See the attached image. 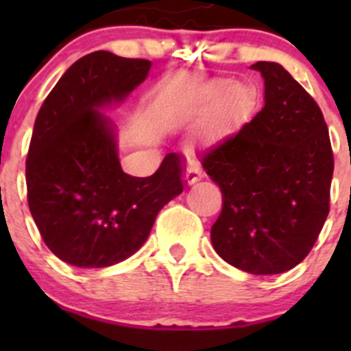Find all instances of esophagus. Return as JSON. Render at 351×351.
Listing matches in <instances>:
<instances>
[{"label": "esophagus", "mask_w": 351, "mask_h": 351, "mask_svg": "<svg viewBox=\"0 0 351 351\" xmlns=\"http://www.w3.org/2000/svg\"><path fill=\"white\" fill-rule=\"evenodd\" d=\"M204 178V171H202L200 165H197V162H190L189 166H186V182H189V185H195L197 182H200V180Z\"/></svg>", "instance_id": "34e87169"}]
</instances>
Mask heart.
<instances>
[{"instance_id":"obj_1","label":"heart","mask_w":351,"mask_h":351,"mask_svg":"<svg viewBox=\"0 0 351 351\" xmlns=\"http://www.w3.org/2000/svg\"><path fill=\"white\" fill-rule=\"evenodd\" d=\"M173 119H178V115H173Z\"/></svg>"}]
</instances>
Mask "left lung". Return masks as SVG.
<instances>
[{"mask_svg": "<svg viewBox=\"0 0 351 351\" xmlns=\"http://www.w3.org/2000/svg\"><path fill=\"white\" fill-rule=\"evenodd\" d=\"M263 77L261 112L200 162L222 192L212 246L253 275L284 274L309 254L329 212L331 143L316 101L277 62L251 66Z\"/></svg>", "mask_w": 351, "mask_h": 351, "instance_id": "obj_1", "label": "left lung"}]
</instances>
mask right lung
Returning a JSON list of instances; mask_svg holds the SVG:
<instances>
[{"label":"right lung","mask_w":351,"mask_h":351,"mask_svg":"<svg viewBox=\"0 0 351 351\" xmlns=\"http://www.w3.org/2000/svg\"><path fill=\"white\" fill-rule=\"evenodd\" d=\"M151 66L91 52L62 74L35 119L25 169L28 207L49 250L73 267L105 268L132 256L159 210L185 189L175 153L147 178L123 173L117 125L105 115Z\"/></svg>","instance_id":"add662e5"}]
</instances>
